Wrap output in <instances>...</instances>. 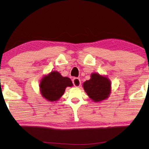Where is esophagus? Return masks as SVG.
<instances>
[{"label": "esophagus", "instance_id": "34e87169", "mask_svg": "<svg viewBox=\"0 0 149 149\" xmlns=\"http://www.w3.org/2000/svg\"><path fill=\"white\" fill-rule=\"evenodd\" d=\"M73 83L75 87H77V88H78V87H79L80 84H81V82H80V80L79 78H75L73 79Z\"/></svg>", "mask_w": 149, "mask_h": 149}]
</instances>
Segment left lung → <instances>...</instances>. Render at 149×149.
I'll list each match as a JSON object with an SVG mask.
<instances>
[{
  "label": "left lung",
  "mask_w": 149,
  "mask_h": 149,
  "mask_svg": "<svg viewBox=\"0 0 149 149\" xmlns=\"http://www.w3.org/2000/svg\"><path fill=\"white\" fill-rule=\"evenodd\" d=\"M84 90L94 102H100L109 98L111 92V83L107 76L98 73L91 74L90 79L83 84Z\"/></svg>",
  "instance_id": "left-lung-1"
}]
</instances>
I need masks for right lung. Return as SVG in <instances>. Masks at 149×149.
<instances>
[{"label": "right lung", "mask_w": 149, "mask_h": 149, "mask_svg": "<svg viewBox=\"0 0 149 149\" xmlns=\"http://www.w3.org/2000/svg\"><path fill=\"white\" fill-rule=\"evenodd\" d=\"M73 86L68 77H63L57 71H51L40 80V91L43 98L48 102H57L64 95L67 87Z\"/></svg>", "instance_id": "obj_1"}]
</instances>
